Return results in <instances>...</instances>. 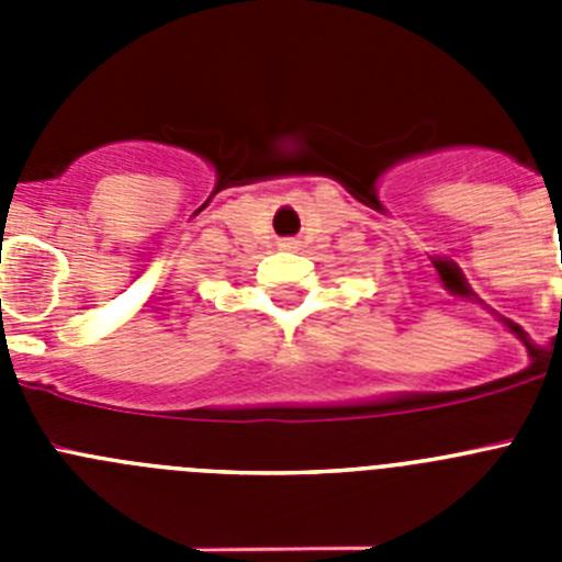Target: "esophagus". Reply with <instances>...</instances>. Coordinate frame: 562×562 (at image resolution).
Returning <instances> with one entry per match:
<instances>
[{"instance_id": "esophagus-1", "label": "esophagus", "mask_w": 562, "mask_h": 562, "mask_svg": "<svg viewBox=\"0 0 562 562\" xmlns=\"http://www.w3.org/2000/svg\"><path fill=\"white\" fill-rule=\"evenodd\" d=\"M278 247H281V250H297V241L295 238H284Z\"/></svg>"}]
</instances>
